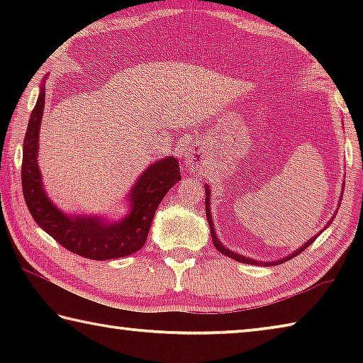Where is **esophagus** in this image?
Segmentation results:
<instances>
[{"instance_id":"34e87169","label":"esophagus","mask_w":363,"mask_h":363,"mask_svg":"<svg viewBox=\"0 0 363 363\" xmlns=\"http://www.w3.org/2000/svg\"><path fill=\"white\" fill-rule=\"evenodd\" d=\"M201 163H203V157L200 155L199 150L195 149H189L186 152V167L189 169H196L199 167H201Z\"/></svg>"}]
</instances>
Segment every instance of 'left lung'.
I'll return each instance as SVG.
<instances>
[{"label":"left lung","mask_w":363,"mask_h":363,"mask_svg":"<svg viewBox=\"0 0 363 363\" xmlns=\"http://www.w3.org/2000/svg\"><path fill=\"white\" fill-rule=\"evenodd\" d=\"M205 192H206V199H205V206H206V219H208V224H210V232H211V238H213V245L214 247H216V250L219 251V253H223V255H225V256H229V257H232V259H235V261H238V262H243V264H256V266H277V264H281V262H285V261H288V259H291V257H294V256H298L299 253H303V251L309 247V245H312V242L315 240V238L320 235L322 233V230H325L327 229V227L330 225V223L331 220L335 219V216L331 218L330 220H328V224L323 227V229L317 233V235H314L312 238H309V240H307L303 247H299L296 251H293L291 255H288V256H285V257H281V259H275V261H256V259H251V257H247V256H242V255H238V253H235V251H230L229 248H225L223 243H220V240L218 238V235H216V230H214V224H213V216H211V206H210V196H211V192H210V186H208V184H205ZM341 199H342V195H341ZM340 206V205H337Z\"/></svg>","instance_id":"left-lung-1"}]
</instances>
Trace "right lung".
Wrapping results in <instances>:
<instances>
[{
    "label": "right lung",
    "instance_id": "right-lung-1",
    "mask_svg": "<svg viewBox=\"0 0 363 363\" xmlns=\"http://www.w3.org/2000/svg\"><path fill=\"white\" fill-rule=\"evenodd\" d=\"M46 78L43 79L23 139L22 189L30 214L64 248L88 259L106 261L136 253L145 245L160 201L181 181L179 162L174 157H167L147 167L128 194L126 203L130 210L118 220L64 213L48 196L38 164V134L45 110Z\"/></svg>",
    "mask_w": 363,
    "mask_h": 363
}]
</instances>
